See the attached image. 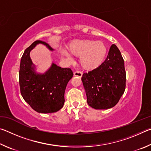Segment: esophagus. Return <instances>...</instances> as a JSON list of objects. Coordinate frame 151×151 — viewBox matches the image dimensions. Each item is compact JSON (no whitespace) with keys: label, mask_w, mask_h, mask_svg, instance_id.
I'll list each match as a JSON object with an SVG mask.
<instances>
[{"label":"esophagus","mask_w":151,"mask_h":151,"mask_svg":"<svg viewBox=\"0 0 151 151\" xmlns=\"http://www.w3.org/2000/svg\"><path fill=\"white\" fill-rule=\"evenodd\" d=\"M74 75L75 76H78V77H81L82 75H83V73L81 72L80 70H76L75 73H74Z\"/></svg>","instance_id":"1"}]
</instances>
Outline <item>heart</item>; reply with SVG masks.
Wrapping results in <instances>:
<instances>
[{
  "label": "heart",
  "instance_id": "1",
  "mask_svg": "<svg viewBox=\"0 0 151 151\" xmlns=\"http://www.w3.org/2000/svg\"><path fill=\"white\" fill-rule=\"evenodd\" d=\"M68 51L72 55L79 57V63L84 69L93 70L101 65L107 54V47L103 42L91 39H78L70 43ZM62 53L70 59L71 56L65 50Z\"/></svg>",
  "mask_w": 151,
  "mask_h": 151
}]
</instances>
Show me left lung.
<instances>
[{
    "label": "left lung",
    "mask_w": 151,
    "mask_h": 151,
    "mask_svg": "<svg viewBox=\"0 0 151 151\" xmlns=\"http://www.w3.org/2000/svg\"><path fill=\"white\" fill-rule=\"evenodd\" d=\"M81 80L92 108L108 109L115 106L126 87L124 60L116 46L112 45L103 64L83 73Z\"/></svg>",
    "instance_id": "obj_1"
}]
</instances>
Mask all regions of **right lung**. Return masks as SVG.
Instances as JSON below:
<instances>
[{
    "label": "right lung",
    "mask_w": 151,
    "mask_h": 151,
    "mask_svg": "<svg viewBox=\"0 0 151 151\" xmlns=\"http://www.w3.org/2000/svg\"><path fill=\"white\" fill-rule=\"evenodd\" d=\"M39 43L53 50L45 42L36 40L24 50L20 64V90L24 100L35 111L51 113L63 108L65 89L73 73L69 68H61L54 63L43 75L36 73L30 52Z\"/></svg>",
    "instance_id": "add662e5"
}]
</instances>
